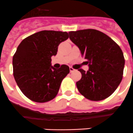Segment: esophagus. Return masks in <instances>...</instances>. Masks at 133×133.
Segmentation results:
<instances>
[{"label": "esophagus", "mask_w": 133, "mask_h": 133, "mask_svg": "<svg viewBox=\"0 0 133 133\" xmlns=\"http://www.w3.org/2000/svg\"><path fill=\"white\" fill-rule=\"evenodd\" d=\"M75 70L72 68V67H70V72H74Z\"/></svg>", "instance_id": "esophagus-1"}]
</instances>
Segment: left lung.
<instances>
[{"mask_svg":"<svg viewBox=\"0 0 133 133\" xmlns=\"http://www.w3.org/2000/svg\"><path fill=\"white\" fill-rule=\"evenodd\" d=\"M69 35L89 66L87 72L78 70L82 74L76 82L79 93L94 102L110 97L123 78L125 58L121 49L111 38L97 29L69 31Z\"/></svg>","mask_w":133,"mask_h":133,"instance_id":"obj_1","label":"left lung"}]
</instances>
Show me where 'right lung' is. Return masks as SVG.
<instances>
[{
  "instance_id": "right-lung-1",
  "label": "right lung",
  "mask_w": 133,
  "mask_h": 133,
  "mask_svg": "<svg viewBox=\"0 0 133 133\" xmlns=\"http://www.w3.org/2000/svg\"><path fill=\"white\" fill-rule=\"evenodd\" d=\"M66 31L44 30L23 39L12 58L13 75L21 91L33 102L45 103L56 97L62 80L70 72L62 65H51L58 46L68 39Z\"/></svg>"
}]
</instances>
